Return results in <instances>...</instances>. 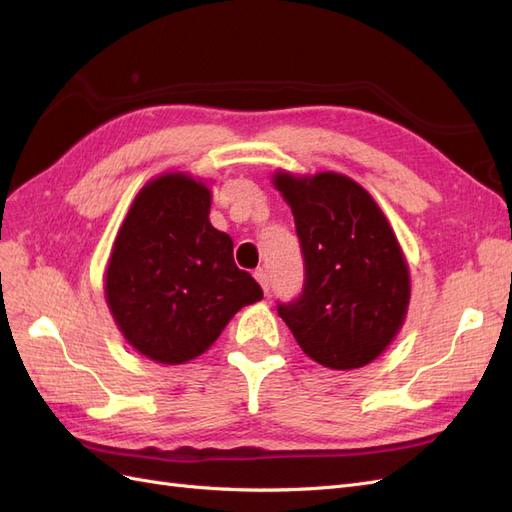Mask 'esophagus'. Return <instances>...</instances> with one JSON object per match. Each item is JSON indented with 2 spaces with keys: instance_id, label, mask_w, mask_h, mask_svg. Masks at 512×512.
<instances>
[{
  "instance_id": "obj_1",
  "label": "esophagus",
  "mask_w": 512,
  "mask_h": 512,
  "mask_svg": "<svg viewBox=\"0 0 512 512\" xmlns=\"http://www.w3.org/2000/svg\"><path fill=\"white\" fill-rule=\"evenodd\" d=\"M255 279H257V283L261 285V289H264L266 294H268V291H270V279H268V272H266L264 268H257V270H255Z\"/></svg>"
}]
</instances>
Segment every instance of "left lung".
I'll return each instance as SVG.
<instances>
[{
    "label": "left lung",
    "mask_w": 512,
    "mask_h": 512,
    "mask_svg": "<svg viewBox=\"0 0 512 512\" xmlns=\"http://www.w3.org/2000/svg\"><path fill=\"white\" fill-rule=\"evenodd\" d=\"M294 214L304 261L298 298L276 302L306 356L349 371L375 360L410 302L401 246L371 195L341 173L274 175Z\"/></svg>",
    "instance_id": "left-lung-1"
}]
</instances>
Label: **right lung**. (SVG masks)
<instances>
[{
  "instance_id": "obj_1",
  "label": "right lung",
  "mask_w": 512,
  "mask_h": 512,
  "mask_svg": "<svg viewBox=\"0 0 512 512\" xmlns=\"http://www.w3.org/2000/svg\"><path fill=\"white\" fill-rule=\"evenodd\" d=\"M208 214V188L169 173L137 195L113 244L109 309L126 341L160 364L197 358L242 306L264 298Z\"/></svg>"
}]
</instances>
